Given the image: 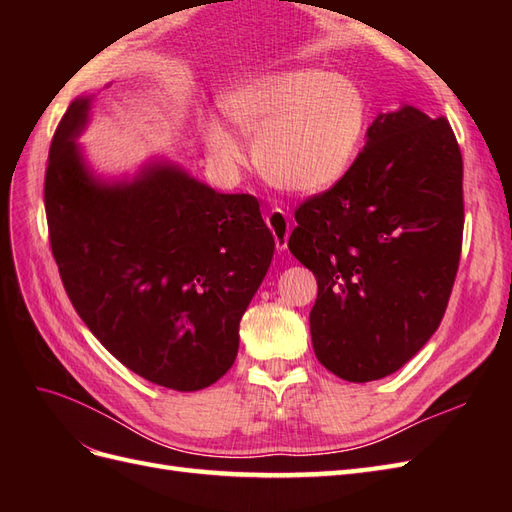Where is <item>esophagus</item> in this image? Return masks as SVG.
<instances>
[{"instance_id": "34e87169", "label": "esophagus", "mask_w": 512, "mask_h": 512, "mask_svg": "<svg viewBox=\"0 0 512 512\" xmlns=\"http://www.w3.org/2000/svg\"><path fill=\"white\" fill-rule=\"evenodd\" d=\"M267 226L271 228L273 237H275V247L280 252H284L288 247V237H290V224H288V215L282 209H273L267 215Z\"/></svg>"}]
</instances>
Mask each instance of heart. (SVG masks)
Listing matches in <instances>:
<instances>
[{"label":"heart","instance_id":"b5f03b06","mask_svg":"<svg viewBox=\"0 0 512 512\" xmlns=\"http://www.w3.org/2000/svg\"><path fill=\"white\" fill-rule=\"evenodd\" d=\"M224 113L254 136V156L275 188L318 194L346 175L367 126V100L359 85L318 68L262 74L230 91ZM211 156L224 168L243 162V147L224 121L205 130Z\"/></svg>","mask_w":512,"mask_h":512}]
</instances>
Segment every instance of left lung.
Here are the masks:
<instances>
[{
  "label": "left lung",
  "mask_w": 512,
  "mask_h": 512,
  "mask_svg": "<svg viewBox=\"0 0 512 512\" xmlns=\"http://www.w3.org/2000/svg\"><path fill=\"white\" fill-rule=\"evenodd\" d=\"M463 162L444 117L378 113L329 192L294 213L288 250L316 275L309 331L348 382L391 376L440 327L459 267Z\"/></svg>",
  "instance_id": "left-lung-1"
}]
</instances>
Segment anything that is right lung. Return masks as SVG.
<instances>
[{"label": "right lung", "instance_id": "1", "mask_svg": "<svg viewBox=\"0 0 512 512\" xmlns=\"http://www.w3.org/2000/svg\"><path fill=\"white\" fill-rule=\"evenodd\" d=\"M108 87V85H106ZM94 94L76 96L49 151L44 207L61 282L98 342L173 391L218 382L275 241L250 194H222L153 156L104 175L79 138Z\"/></svg>", "mask_w": 512, "mask_h": 512}]
</instances>
